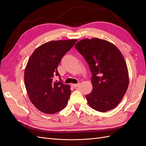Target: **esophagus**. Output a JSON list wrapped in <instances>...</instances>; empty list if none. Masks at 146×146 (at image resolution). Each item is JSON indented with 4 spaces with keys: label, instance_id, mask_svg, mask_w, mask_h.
I'll list each match as a JSON object with an SVG mask.
<instances>
[{
    "label": "esophagus",
    "instance_id": "obj_1",
    "mask_svg": "<svg viewBox=\"0 0 146 146\" xmlns=\"http://www.w3.org/2000/svg\"><path fill=\"white\" fill-rule=\"evenodd\" d=\"M71 86L72 87L75 88H77L79 86V83H77V84H72Z\"/></svg>",
    "mask_w": 146,
    "mask_h": 146
}]
</instances>
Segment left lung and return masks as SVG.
<instances>
[{"label":"left lung","instance_id":"1","mask_svg":"<svg viewBox=\"0 0 146 146\" xmlns=\"http://www.w3.org/2000/svg\"><path fill=\"white\" fill-rule=\"evenodd\" d=\"M75 47L85 58L92 72V90L86 96L96 111L106 112L120 103L129 83L124 58L113 44L99 38L84 39Z\"/></svg>","mask_w":146,"mask_h":146}]
</instances>
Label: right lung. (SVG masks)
I'll list each match as a JSON object with an SVG mask.
<instances>
[{"instance_id": "add662e5", "label": "right lung", "mask_w": 146, "mask_h": 146, "mask_svg": "<svg viewBox=\"0 0 146 146\" xmlns=\"http://www.w3.org/2000/svg\"><path fill=\"white\" fill-rule=\"evenodd\" d=\"M77 39L52 41L36 48L29 59L24 72V82L29 98L39 111L54 114L67 105L71 93L70 86L54 81L60 77L57 68L63 56Z\"/></svg>"}]
</instances>
